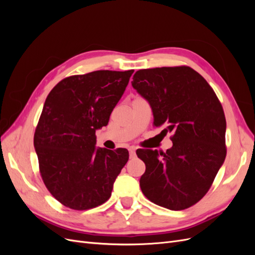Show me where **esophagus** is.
Here are the masks:
<instances>
[{
  "label": "esophagus",
  "instance_id": "1",
  "mask_svg": "<svg viewBox=\"0 0 255 255\" xmlns=\"http://www.w3.org/2000/svg\"><path fill=\"white\" fill-rule=\"evenodd\" d=\"M128 151H129V157L130 158L135 157V155H136V148H135V146H130Z\"/></svg>",
  "mask_w": 255,
  "mask_h": 255
}]
</instances>
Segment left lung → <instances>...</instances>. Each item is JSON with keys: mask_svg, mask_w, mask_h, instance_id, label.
Instances as JSON below:
<instances>
[{"mask_svg": "<svg viewBox=\"0 0 255 255\" xmlns=\"http://www.w3.org/2000/svg\"><path fill=\"white\" fill-rule=\"evenodd\" d=\"M132 86L151 105L153 126L171 132V149L136 151L145 165L142 194L151 202L182 211L211 188L227 155L222 105L201 74L188 66L138 70Z\"/></svg>", "mask_w": 255, "mask_h": 255, "instance_id": "1", "label": "left lung"}]
</instances>
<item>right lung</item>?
<instances>
[{"mask_svg":"<svg viewBox=\"0 0 255 255\" xmlns=\"http://www.w3.org/2000/svg\"><path fill=\"white\" fill-rule=\"evenodd\" d=\"M134 70H98L61 80L45 99L34 146L45 187L66 207L86 211L111 198L128 160L123 148H96Z\"/></svg>","mask_w":255,"mask_h":255,"instance_id":"add662e5","label":"right lung"}]
</instances>
